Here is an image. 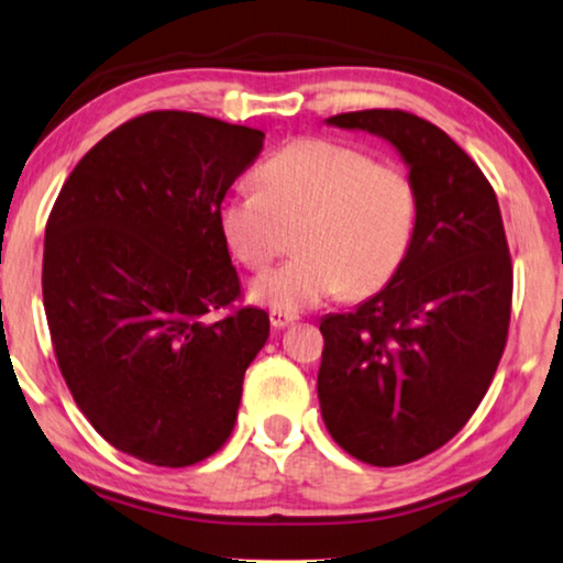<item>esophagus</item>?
Returning a JSON list of instances; mask_svg holds the SVG:
<instances>
[{"instance_id":"obj_1","label":"esophagus","mask_w":563,"mask_h":563,"mask_svg":"<svg viewBox=\"0 0 563 563\" xmlns=\"http://www.w3.org/2000/svg\"><path fill=\"white\" fill-rule=\"evenodd\" d=\"M297 320L295 312H282V310H272V325L276 328V331H282V328L291 325Z\"/></svg>"}]
</instances>
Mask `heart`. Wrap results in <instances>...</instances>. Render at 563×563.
I'll list each match as a JSON object with an SVG mask.
<instances>
[{"mask_svg": "<svg viewBox=\"0 0 563 563\" xmlns=\"http://www.w3.org/2000/svg\"><path fill=\"white\" fill-rule=\"evenodd\" d=\"M255 184L258 191L238 188L219 203L230 253L258 272L284 253L289 230L299 251L253 282L258 305L299 312L344 291L375 295L411 253L419 228L411 173L354 144L295 139L258 165Z\"/></svg>", "mask_w": 563, "mask_h": 563, "instance_id": "1", "label": "heart"}]
</instances>
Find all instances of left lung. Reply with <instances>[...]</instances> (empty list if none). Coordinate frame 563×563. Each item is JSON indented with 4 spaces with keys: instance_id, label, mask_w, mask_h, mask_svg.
<instances>
[{
    "instance_id": "left-lung-1",
    "label": "left lung",
    "mask_w": 563,
    "mask_h": 563,
    "mask_svg": "<svg viewBox=\"0 0 563 563\" xmlns=\"http://www.w3.org/2000/svg\"><path fill=\"white\" fill-rule=\"evenodd\" d=\"M388 139L411 167L419 228L393 282L320 323V413L349 455L379 468L448 444L484 400L507 346L512 255L481 167L440 126L398 108L331 115Z\"/></svg>"
}]
</instances>
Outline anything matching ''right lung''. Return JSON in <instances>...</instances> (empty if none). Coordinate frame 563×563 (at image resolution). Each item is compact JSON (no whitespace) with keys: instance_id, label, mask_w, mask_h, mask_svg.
I'll return each instance as SVG.
<instances>
[{"instance_id":"obj_1","label":"right lung","mask_w":563,"mask_h":563,"mask_svg":"<svg viewBox=\"0 0 563 563\" xmlns=\"http://www.w3.org/2000/svg\"><path fill=\"white\" fill-rule=\"evenodd\" d=\"M266 134L150 111L100 139L56 196L43 308L67 388L115 450L186 468L230 440L268 316L243 289L219 203Z\"/></svg>"}]
</instances>
